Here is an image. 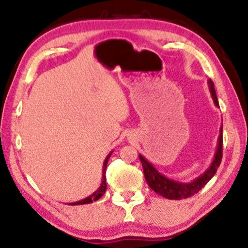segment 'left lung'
Masks as SVG:
<instances>
[{"instance_id":"1","label":"left lung","mask_w":248,"mask_h":248,"mask_svg":"<svg viewBox=\"0 0 248 248\" xmlns=\"http://www.w3.org/2000/svg\"><path fill=\"white\" fill-rule=\"evenodd\" d=\"M209 87L211 92V96H212L214 104L219 107V102H217V97L216 94V90H214L213 81L209 80ZM222 127L220 128V136L217 140V148L214 155V158L211 163L209 169H207L203 174H201L199 178L194 179L190 183H180V181H176L172 179H169L163 174H161L145 158L143 155L140 154V160L143 166L144 176L146 179L148 186L151 187L152 190L158 195L166 197L169 200H183L187 199L195 195L196 193L202 189L209 181L212 179V177L216 174L217 168H219L221 160H222Z\"/></svg>"}]
</instances>
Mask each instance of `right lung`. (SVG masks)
I'll return each mask as SVG.
<instances>
[{"label": "right lung", "mask_w": 248, "mask_h": 248, "mask_svg": "<svg viewBox=\"0 0 248 248\" xmlns=\"http://www.w3.org/2000/svg\"><path fill=\"white\" fill-rule=\"evenodd\" d=\"M112 154V152L110 154L108 155L107 158L104 160V163H103V176H102V184L101 186L98 187V189L95 191V193L92 194L91 196L86 197V199L81 200V201H78V202H74V203H69L70 205H80V204H90V203H93L95 201L100 200L102 196L104 195L105 190H107V177H105V172H107V166H108V158H110Z\"/></svg>", "instance_id": "add662e5"}]
</instances>
